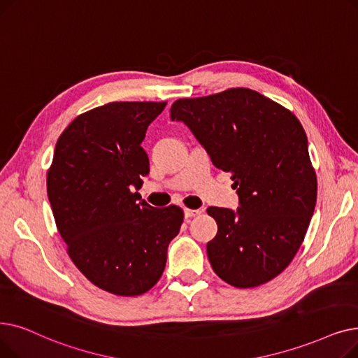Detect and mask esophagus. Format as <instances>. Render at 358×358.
<instances>
[{
    "label": "esophagus",
    "instance_id": "esophagus-1",
    "mask_svg": "<svg viewBox=\"0 0 358 358\" xmlns=\"http://www.w3.org/2000/svg\"><path fill=\"white\" fill-rule=\"evenodd\" d=\"M201 213H202L201 210H191V208H185V210H183L185 218H192V217H196V215H199Z\"/></svg>",
    "mask_w": 358,
    "mask_h": 358
}]
</instances>
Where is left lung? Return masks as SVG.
I'll use <instances>...</instances> for the list:
<instances>
[{
	"label": "left lung",
	"instance_id": "left-lung-1",
	"mask_svg": "<svg viewBox=\"0 0 358 358\" xmlns=\"http://www.w3.org/2000/svg\"><path fill=\"white\" fill-rule=\"evenodd\" d=\"M172 121L188 127L213 164L231 173L239 208L210 207L207 243L215 274L237 288L275 278L297 253L316 206L317 183L306 132L281 105L250 89L179 99Z\"/></svg>",
	"mask_w": 358,
	"mask_h": 358
}]
</instances>
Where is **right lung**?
Returning a JSON list of instances; mask_svg holds the SVG:
<instances>
[{"mask_svg":"<svg viewBox=\"0 0 358 358\" xmlns=\"http://www.w3.org/2000/svg\"><path fill=\"white\" fill-rule=\"evenodd\" d=\"M166 101H113L77 116L58 138L48 198L71 261L116 296H140L160 280L183 211L138 202L150 163L141 147Z\"/></svg>","mask_w":358,"mask_h":358,"instance_id":"1","label":"right lung"}]
</instances>
